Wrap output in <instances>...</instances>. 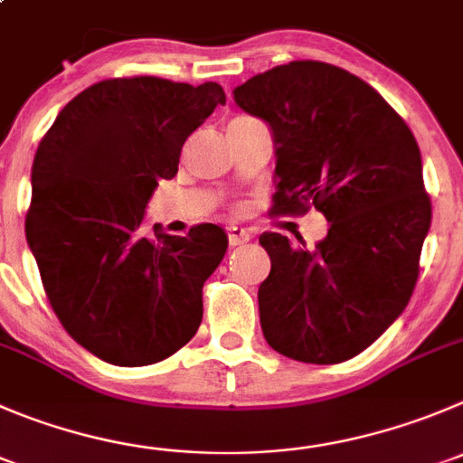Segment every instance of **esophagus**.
I'll list each match as a JSON object with an SVG mask.
<instances>
[{
	"instance_id": "1",
	"label": "esophagus",
	"mask_w": 463,
	"mask_h": 463,
	"mask_svg": "<svg viewBox=\"0 0 463 463\" xmlns=\"http://www.w3.org/2000/svg\"><path fill=\"white\" fill-rule=\"evenodd\" d=\"M227 239H229V245L236 248V245L248 243V241L252 239V234H250V229L239 227V224H232V227H227Z\"/></svg>"
}]
</instances>
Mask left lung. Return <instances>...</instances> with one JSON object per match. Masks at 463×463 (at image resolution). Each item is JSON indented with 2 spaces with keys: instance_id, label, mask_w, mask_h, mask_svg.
<instances>
[{
  "instance_id": "left-lung-1",
  "label": "left lung",
  "mask_w": 463,
  "mask_h": 463,
  "mask_svg": "<svg viewBox=\"0 0 463 463\" xmlns=\"http://www.w3.org/2000/svg\"><path fill=\"white\" fill-rule=\"evenodd\" d=\"M270 125L275 213L327 218L316 248L259 236L270 275L259 286L268 345L305 364H341L375 343L407 307L432 204L407 122L364 79L320 61H293L234 90Z\"/></svg>"
}]
</instances>
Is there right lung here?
<instances>
[{"mask_svg":"<svg viewBox=\"0 0 463 463\" xmlns=\"http://www.w3.org/2000/svg\"><path fill=\"white\" fill-rule=\"evenodd\" d=\"M222 86L122 77L63 107L31 168L26 243L65 332L113 366L168 359L202 323V286L227 252L218 224L143 232L158 179L224 104Z\"/></svg>","mask_w":463,"mask_h":463,"instance_id":"add662e5","label":"right lung"}]
</instances>
